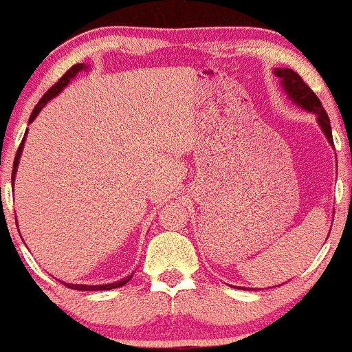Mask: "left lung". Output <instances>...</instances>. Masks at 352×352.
Wrapping results in <instances>:
<instances>
[{
	"label": "left lung",
	"mask_w": 352,
	"mask_h": 352,
	"mask_svg": "<svg viewBox=\"0 0 352 352\" xmlns=\"http://www.w3.org/2000/svg\"><path fill=\"white\" fill-rule=\"evenodd\" d=\"M274 76L281 79V86L285 89V92L288 94V98L293 100L294 104L306 109L308 112L316 114L318 124L321 125L322 132L328 137V142L333 144V132H331V124L329 117L326 114L324 107H322L321 100L318 99V96L308 87V84H305V80L301 79L300 74H296L293 69L288 67H283V69H274Z\"/></svg>",
	"instance_id": "left-lung-1"
}]
</instances>
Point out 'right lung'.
I'll use <instances>...</instances> for the list:
<instances>
[{
  "label": "right lung",
  "mask_w": 352,
  "mask_h": 352,
  "mask_svg": "<svg viewBox=\"0 0 352 352\" xmlns=\"http://www.w3.org/2000/svg\"><path fill=\"white\" fill-rule=\"evenodd\" d=\"M82 69H87V66H86V64H74V66H72L71 69L67 71L66 74H64L63 78H60V79L58 80V82L54 84V86L50 87V91H47L46 94H44L41 99H39V102L36 104V107L33 109V112H31V117H30V124L33 122V120L36 119V116H38L39 112H41V109H43L44 106H46V104L50 102V100H51L52 98H56V96H58L59 92L63 91V89L66 87L67 84H69V80H71L72 78H74V76L78 74L79 71H82ZM26 132H28V129H26ZM24 139H26V134H24L23 140H21V145H19L18 152H16V157H14V164H13V175H11V179H13V182H14L16 170H18L19 157H21V152H23ZM132 276H134V274H131V276L124 278V280H120V281H116V283H109V285H72V283H64V285H66L67 288H72V289H79V292H102V289H114V288H120V286H124L125 283H127L129 280H131Z\"/></svg>",
  "instance_id": "obj_1"
}]
</instances>
